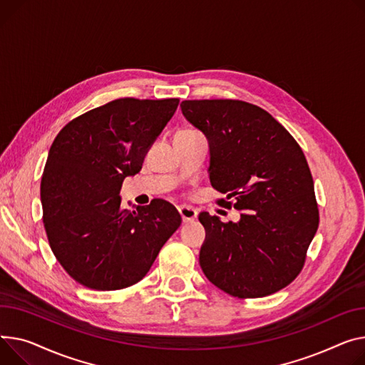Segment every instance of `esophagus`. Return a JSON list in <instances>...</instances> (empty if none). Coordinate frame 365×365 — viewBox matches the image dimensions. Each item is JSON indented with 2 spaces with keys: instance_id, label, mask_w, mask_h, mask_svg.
<instances>
[{
  "instance_id": "1",
  "label": "esophagus",
  "mask_w": 365,
  "mask_h": 365,
  "mask_svg": "<svg viewBox=\"0 0 365 365\" xmlns=\"http://www.w3.org/2000/svg\"><path fill=\"white\" fill-rule=\"evenodd\" d=\"M179 212H180V215H182V220H183V223L193 222V220H195V218H197V215H198V212H197V210H195V208L187 207V205L180 207V208H179Z\"/></svg>"
}]
</instances>
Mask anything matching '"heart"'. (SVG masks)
<instances>
[{
	"label": "heart",
	"instance_id": "heart-1",
	"mask_svg": "<svg viewBox=\"0 0 365 365\" xmlns=\"http://www.w3.org/2000/svg\"><path fill=\"white\" fill-rule=\"evenodd\" d=\"M187 132H189V130H187Z\"/></svg>",
	"mask_w": 365,
	"mask_h": 365
}]
</instances>
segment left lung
<instances>
[{"instance_id": "left-lung-1", "label": "left lung", "mask_w": 365, "mask_h": 365, "mask_svg": "<svg viewBox=\"0 0 365 365\" xmlns=\"http://www.w3.org/2000/svg\"><path fill=\"white\" fill-rule=\"evenodd\" d=\"M183 115L210 140L211 186L240 222L200 214L207 230L200 264L226 294L262 298L302 272L319 229L314 180L299 143L258 106L240 100H186Z\"/></svg>"}]
</instances>
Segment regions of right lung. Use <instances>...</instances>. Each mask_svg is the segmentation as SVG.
Wrapping results in <instances>:
<instances>
[{"instance_id":"obj_1","label":"right lung","mask_w":365,"mask_h":365,"mask_svg":"<svg viewBox=\"0 0 365 365\" xmlns=\"http://www.w3.org/2000/svg\"><path fill=\"white\" fill-rule=\"evenodd\" d=\"M178 106L179 98L126 96L73 118L54 139L41 180L42 220L57 261L82 286L138 283L182 225L164 200L130 211L118 197Z\"/></svg>"}]
</instances>
